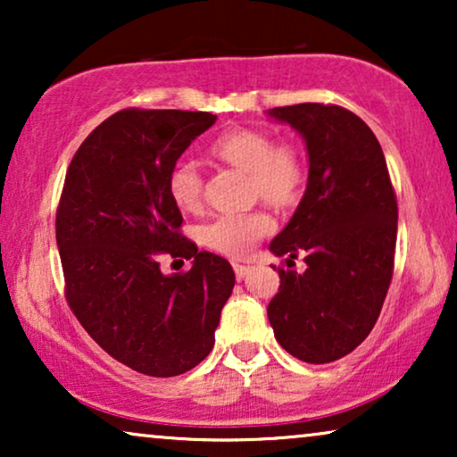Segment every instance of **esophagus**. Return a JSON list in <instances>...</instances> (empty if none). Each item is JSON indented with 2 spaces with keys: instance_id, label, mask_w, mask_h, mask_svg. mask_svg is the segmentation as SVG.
<instances>
[{
  "instance_id": "34e87169",
  "label": "esophagus",
  "mask_w": 457,
  "mask_h": 457,
  "mask_svg": "<svg viewBox=\"0 0 457 457\" xmlns=\"http://www.w3.org/2000/svg\"><path fill=\"white\" fill-rule=\"evenodd\" d=\"M233 270H235V274H237V278H243V277H245V274L249 272V266L239 264V262H233Z\"/></svg>"
}]
</instances>
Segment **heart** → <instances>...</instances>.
<instances>
[{"label":"heart","mask_w":457,"mask_h":457,"mask_svg":"<svg viewBox=\"0 0 457 457\" xmlns=\"http://www.w3.org/2000/svg\"><path fill=\"white\" fill-rule=\"evenodd\" d=\"M218 164L230 166L249 177V191L278 212L293 210L302 202L308 183L305 155L295 143L274 141L268 130L237 127L224 130L208 145ZM166 191L180 212L193 214L204 204V174L191 160H179L166 177ZM274 230L266 212L220 216L202 228L204 245L228 258H245Z\"/></svg>","instance_id":"b5f03b06"}]
</instances>
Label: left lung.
Wrapping results in <instances>:
<instances>
[{
	"mask_svg": "<svg viewBox=\"0 0 457 457\" xmlns=\"http://www.w3.org/2000/svg\"><path fill=\"white\" fill-rule=\"evenodd\" d=\"M305 139L308 187L270 252L302 255L305 272L278 268L268 320L280 347L308 364L352 353L370 335L393 278L397 199L370 127L341 105L268 112ZM295 264V262H293Z\"/></svg>",
	"mask_w": 457,
	"mask_h": 457,
	"instance_id": "obj_1",
	"label": "left lung"
}]
</instances>
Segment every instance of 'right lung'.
Returning <instances> with one entry per match:
<instances>
[{
    "instance_id": "add662e5",
    "label": "right lung",
    "mask_w": 457,
    "mask_h": 457,
    "mask_svg": "<svg viewBox=\"0 0 457 457\" xmlns=\"http://www.w3.org/2000/svg\"><path fill=\"white\" fill-rule=\"evenodd\" d=\"M216 122L210 112L127 108L80 143L55 214L64 293L91 339L147 377H179L214 347L235 272L197 252L166 177L191 141ZM162 254L193 259L164 275Z\"/></svg>"
}]
</instances>
